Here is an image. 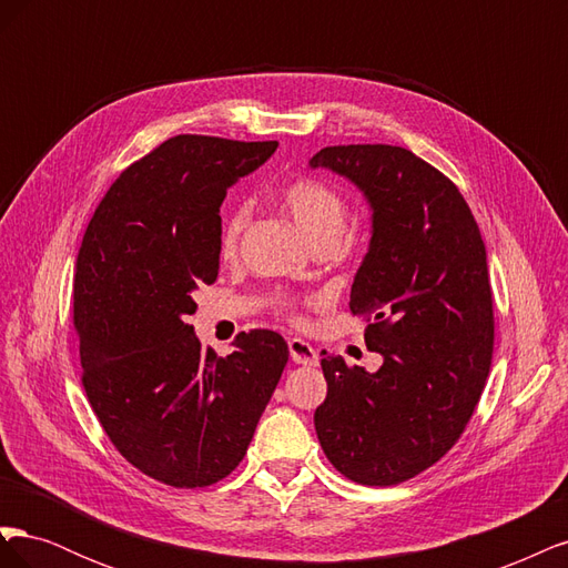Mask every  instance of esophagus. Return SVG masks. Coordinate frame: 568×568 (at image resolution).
Here are the masks:
<instances>
[{
  "label": "esophagus",
  "mask_w": 568,
  "mask_h": 568,
  "mask_svg": "<svg viewBox=\"0 0 568 568\" xmlns=\"http://www.w3.org/2000/svg\"><path fill=\"white\" fill-rule=\"evenodd\" d=\"M288 355L296 365H305V367L317 365V351L303 338H291L288 341Z\"/></svg>",
  "instance_id": "esophagus-1"
}]
</instances>
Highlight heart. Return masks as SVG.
<instances>
[{
	"label": "heart",
	"mask_w": 568,
	"mask_h": 568,
	"mask_svg": "<svg viewBox=\"0 0 568 568\" xmlns=\"http://www.w3.org/2000/svg\"><path fill=\"white\" fill-rule=\"evenodd\" d=\"M282 203L294 217L298 230L311 239V244L324 236H338L346 222V201L338 194V189L315 178H301L288 182L282 189ZM248 213L244 205L234 209L220 232V253L232 257L239 248V239L244 234ZM288 305V303H282Z\"/></svg>",
	"instance_id": "1"
}]
</instances>
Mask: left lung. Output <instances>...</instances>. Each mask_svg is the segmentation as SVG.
<instances>
[{"label":"left lung","instance_id":"1","mask_svg":"<svg viewBox=\"0 0 568 568\" xmlns=\"http://www.w3.org/2000/svg\"><path fill=\"white\" fill-rule=\"evenodd\" d=\"M311 168L351 180L372 209L348 307L384 357L367 372L324 353L315 432L336 471L395 486L453 448L484 393L495 336L486 246L459 189L403 146H326Z\"/></svg>","mask_w":568,"mask_h":568}]
</instances>
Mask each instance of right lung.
Listing matches in <instances>:
<instances>
[{
  "label": "right lung",
  "instance_id": "obj_1",
  "mask_svg": "<svg viewBox=\"0 0 568 568\" xmlns=\"http://www.w3.org/2000/svg\"><path fill=\"white\" fill-rule=\"evenodd\" d=\"M277 142L178 134L111 184L73 282L82 386L132 467L175 488L217 484L244 459L288 359L270 329L203 351L192 298L220 270V205Z\"/></svg>",
  "mask_w": 568,
  "mask_h": 568
}]
</instances>
